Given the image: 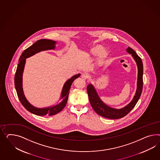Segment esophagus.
<instances>
[{
	"instance_id": "1",
	"label": "esophagus",
	"mask_w": 160,
	"mask_h": 160,
	"mask_svg": "<svg viewBox=\"0 0 160 160\" xmlns=\"http://www.w3.org/2000/svg\"><path fill=\"white\" fill-rule=\"evenodd\" d=\"M81 78H82L83 80H86L87 78V74L85 73H82V75H81Z\"/></svg>"
}]
</instances>
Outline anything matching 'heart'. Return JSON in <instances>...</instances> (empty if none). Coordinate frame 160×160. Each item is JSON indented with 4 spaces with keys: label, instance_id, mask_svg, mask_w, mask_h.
Listing matches in <instances>:
<instances>
[{
    "label": "heart",
    "instance_id": "b5f03b06",
    "mask_svg": "<svg viewBox=\"0 0 160 160\" xmlns=\"http://www.w3.org/2000/svg\"><path fill=\"white\" fill-rule=\"evenodd\" d=\"M90 53L92 56L98 55L100 61H104L109 55L108 49L104 48V47L101 44H95L90 49Z\"/></svg>",
    "mask_w": 160,
    "mask_h": 160
}]
</instances>
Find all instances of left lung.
I'll use <instances>...</instances> for the list:
<instances>
[{
  "label": "left lung",
  "mask_w": 160,
  "mask_h": 160,
  "mask_svg": "<svg viewBox=\"0 0 160 160\" xmlns=\"http://www.w3.org/2000/svg\"><path fill=\"white\" fill-rule=\"evenodd\" d=\"M128 53L132 55L133 58L136 63L138 69V81H137V88L136 93L132 100L130 103L126 105L123 108L116 109L109 107L107 104L101 99L98 94L94 86L92 84H89L87 87V91L89 97L90 102L92 108L101 117L111 119H117L126 116L130 111L134 108L137 104L138 99L140 97L142 89V75H143V66L141 58L138 55L133 49L128 47L126 49Z\"/></svg>",
  "instance_id": "8db88e82"
}]
</instances>
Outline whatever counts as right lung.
<instances>
[{
  "instance_id": "1",
  "label": "right lung",
  "mask_w": 160,
  "mask_h": 160,
  "mask_svg": "<svg viewBox=\"0 0 160 160\" xmlns=\"http://www.w3.org/2000/svg\"><path fill=\"white\" fill-rule=\"evenodd\" d=\"M56 42L55 41L51 39H42L37 41L30 47L26 49L22 53V55L20 57L19 62L14 76V85L20 101L27 111L38 116H52L60 112L65 108L68 102L69 91L72 82H73L75 79L81 75L80 74H76L65 82L60 97V99H62V101L59 104L47 108H39L33 106L28 101L24 95L22 88V74L25 67L26 59L41 51L52 49L54 50L56 48Z\"/></svg>"
}]
</instances>
